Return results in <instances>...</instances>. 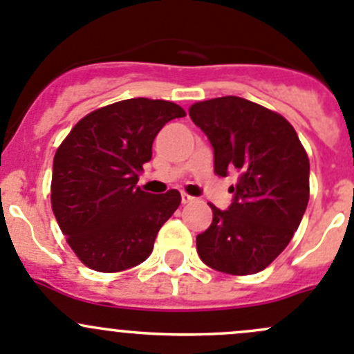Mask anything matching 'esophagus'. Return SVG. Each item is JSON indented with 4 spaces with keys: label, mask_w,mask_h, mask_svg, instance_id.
Returning a JSON list of instances; mask_svg holds the SVG:
<instances>
[{
    "label": "esophagus",
    "mask_w": 354,
    "mask_h": 354,
    "mask_svg": "<svg viewBox=\"0 0 354 354\" xmlns=\"http://www.w3.org/2000/svg\"><path fill=\"white\" fill-rule=\"evenodd\" d=\"M194 201H195V197H192V195L181 194V204H192Z\"/></svg>",
    "instance_id": "34e87169"
}]
</instances>
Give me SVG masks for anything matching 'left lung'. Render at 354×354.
<instances>
[{
  "instance_id": "left-lung-1",
  "label": "left lung",
  "mask_w": 354,
  "mask_h": 354,
  "mask_svg": "<svg viewBox=\"0 0 354 354\" xmlns=\"http://www.w3.org/2000/svg\"><path fill=\"white\" fill-rule=\"evenodd\" d=\"M214 150V171L240 173L226 211L197 235L209 268L228 275L261 272L282 252L310 201V160L296 129L277 112L240 97L194 104L188 111Z\"/></svg>"
}]
</instances>
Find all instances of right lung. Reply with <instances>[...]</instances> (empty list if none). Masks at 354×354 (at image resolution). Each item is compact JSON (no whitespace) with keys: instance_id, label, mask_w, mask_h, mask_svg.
<instances>
[{"instance_id":"obj_1","label":"right lung","mask_w":354,"mask_h":354,"mask_svg":"<svg viewBox=\"0 0 354 354\" xmlns=\"http://www.w3.org/2000/svg\"><path fill=\"white\" fill-rule=\"evenodd\" d=\"M180 105L129 98L84 115L58 147L51 209L75 256L95 272H122L152 254L160 226L181 202L178 190L136 187L152 143Z\"/></svg>"}]
</instances>
